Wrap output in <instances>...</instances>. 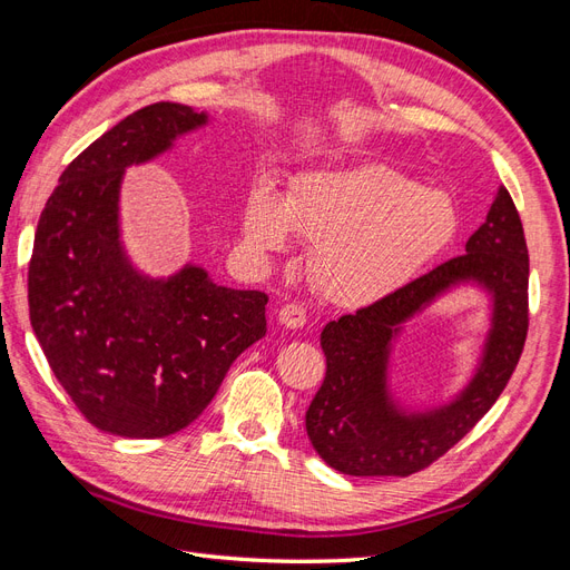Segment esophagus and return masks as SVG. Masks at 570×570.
Instances as JSON below:
<instances>
[{"label": "esophagus", "mask_w": 570, "mask_h": 570, "mask_svg": "<svg viewBox=\"0 0 570 570\" xmlns=\"http://www.w3.org/2000/svg\"><path fill=\"white\" fill-rule=\"evenodd\" d=\"M278 321H281V325L289 327V331H297V327H302L306 323L304 306H299V304H285L281 312H278Z\"/></svg>", "instance_id": "obj_1"}]
</instances>
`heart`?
<instances>
[{"mask_svg": "<svg viewBox=\"0 0 570 570\" xmlns=\"http://www.w3.org/2000/svg\"><path fill=\"white\" fill-rule=\"evenodd\" d=\"M459 226L446 193L390 166L361 164L308 170L285 197L271 180H256L239 230L254 254L285 252L292 233L314 243L316 289L335 306L364 308L416 278L454 243Z\"/></svg>", "mask_w": 570, "mask_h": 570, "instance_id": "b5f03b06", "label": "heart"}]
</instances>
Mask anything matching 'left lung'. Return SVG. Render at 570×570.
<instances>
[{
    "label": "left lung",
    "instance_id": "8db88e82",
    "mask_svg": "<svg viewBox=\"0 0 570 570\" xmlns=\"http://www.w3.org/2000/svg\"><path fill=\"white\" fill-rule=\"evenodd\" d=\"M528 275L523 223L502 185L465 254L327 323L321 333L325 381L306 411V435L318 456L344 475L404 478L450 452L499 400L519 364L528 335ZM461 284L491 299L479 364L450 403L406 407L389 385L393 342L409 320Z\"/></svg>",
    "mask_w": 570,
    "mask_h": 570
}]
</instances>
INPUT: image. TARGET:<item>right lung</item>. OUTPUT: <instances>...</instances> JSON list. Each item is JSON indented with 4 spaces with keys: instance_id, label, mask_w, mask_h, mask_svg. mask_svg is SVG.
Masks as SVG:
<instances>
[{
    "instance_id": "right-lung-1",
    "label": "right lung",
    "mask_w": 570,
    "mask_h": 570,
    "mask_svg": "<svg viewBox=\"0 0 570 570\" xmlns=\"http://www.w3.org/2000/svg\"><path fill=\"white\" fill-rule=\"evenodd\" d=\"M209 114L159 101L130 114L61 174L28 268L30 323L51 373L105 433L149 440L187 428L233 361L266 335L268 297L185 264L168 278L137 268L120 239V183Z\"/></svg>"
}]
</instances>
